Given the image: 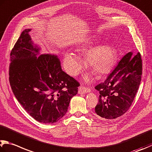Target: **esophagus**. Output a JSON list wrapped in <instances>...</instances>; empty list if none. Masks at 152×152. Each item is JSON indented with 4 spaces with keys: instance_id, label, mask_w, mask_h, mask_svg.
<instances>
[{
    "instance_id": "34e87169",
    "label": "esophagus",
    "mask_w": 152,
    "mask_h": 152,
    "mask_svg": "<svg viewBox=\"0 0 152 152\" xmlns=\"http://www.w3.org/2000/svg\"><path fill=\"white\" fill-rule=\"evenodd\" d=\"M90 92V89L89 88L85 87L84 86H81L78 88V94H86Z\"/></svg>"
}]
</instances>
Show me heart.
Returning <instances> with one entry per match:
<instances>
[{"mask_svg": "<svg viewBox=\"0 0 152 152\" xmlns=\"http://www.w3.org/2000/svg\"><path fill=\"white\" fill-rule=\"evenodd\" d=\"M88 48L87 46H82L80 50ZM116 59L114 49L108 45L96 46L87 54L86 62L88 66L100 75L108 74L114 68ZM63 64L66 71L71 76H76L83 66L80 58L73 52L64 54Z\"/></svg>", "mask_w": 152, "mask_h": 152, "instance_id": "heart-1", "label": "heart"}]
</instances>
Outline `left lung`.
Listing matches in <instances>:
<instances>
[{"label": "left lung", "instance_id": "8db88e82", "mask_svg": "<svg viewBox=\"0 0 152 152\" xmlns=\"http://www.w3.org/2000/svg\"><path fill=\"white\" fill-rule=\"evenodd\" d=\"M142 74L141 55L126 54L110 73L106 80L95 87L100 96L95 107V115L106 121L120 117L133 102Z\"/></svg>", "mask_w": 152, "mask_h": 152}]
</instances>
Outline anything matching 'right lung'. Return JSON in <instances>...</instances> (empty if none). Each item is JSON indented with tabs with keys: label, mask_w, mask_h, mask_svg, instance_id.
<instances>
[{
	"label": "right lung",
	"mask_w": 152,
	"mask_h": 152,
	"mask_svg": "<svg viewBox=\"0 0 152 152\" xmlns=\"http://www.w3.org/2000/svg\"><path fill=\"white\" fill-rule=\"evenodd\" d=\"M26 29L10 52L9 82L26 112L38 122H56L66 114L80 83L62 71L56 55L41 54Z\"/></svg>",
	"instance_id": "1"
}]
</instances>
